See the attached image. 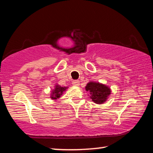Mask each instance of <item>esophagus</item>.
<instances>
[{
	"instance_id": "esophagus-1",
	"label": "esophagus",
	"mask_w": 153,
	"mask_h": 153,
	"mask_svg": "<svg viewBox=\"0 0 153 153\" xmlns=\"http://www.w3.org/2000/svg\"><path fill=\"white\" fill-rule=\"evenodd\" d=\"M72 84H73V86H79V82L78 80H74V81L72 82Z\"/></svg>"
}]
</instances>
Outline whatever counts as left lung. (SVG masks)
Masks as SVG:
<instances>
[{
    "instance_id": "8db88e82",
    "label": "left lung",
    "mask_w": 153,
    "mask_h": 153,
    "mask_svg": "<svg viewBox=\"0 0 153 153\" xmlns=\"http://www.w3.org/2000/svg\"><path fill=\"white\" fill-rule=\"evenodd\" d=\"M85 88L90 93V98L96 104L105 102L111 92V90L108 86L101 83L92 81L88 83Z\"/></svg>"
}]
</instances>
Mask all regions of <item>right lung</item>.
I'll return each instance as SVG.
<instances>
[{"label":"right lung","mask_w":153,"mask_h":153,"mask_svg":"<svg viewBox=\"0 0 153 153\" xmlns=\"http://www.w3.org/2000/svg\"><path fill=\"white\" fill-rule=\"evenodd\" d=\"M68 88V87H62L59 86V84H56L55 86V88L52 90L51 93V98L53 100H57L63 95V92L66 91V90Z\"/></svg>","instance_id":"1"}]
</instances>
